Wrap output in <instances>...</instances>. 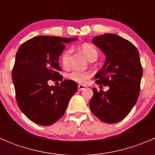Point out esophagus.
<instances>
[{"label": "esophagus", "mask_w": 155, "mask_h": 155, "mask_svg": "<svg viewBox=\"0 0 155 155\" xmlns=\"http://www.w3.org/2000/svg\"><path fill=\"white\" fill-rule=\"evenodd\" d=\"M85 85H78V91H82V90H83V89H85Z\"/></svg>", "instance_id": "1"}]
</instances>
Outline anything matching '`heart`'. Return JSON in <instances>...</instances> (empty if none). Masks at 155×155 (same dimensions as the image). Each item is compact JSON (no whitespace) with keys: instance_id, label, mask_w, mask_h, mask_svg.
<instances>
[{"instance_id":"1","label":"heart","mask_w":155,"mask_h":155,"mask_svg":"<svg viewBox=\"0 0 155 155\" xmlns=\"http://www.w3.org/2000/svg\"><path fill=\"white\" fill-rule=\"evenodd\" d=\"M81 51L83 52L85 57L88 61H91L93 59L97 58V51L96 48L91 45L88 43H85L81 46ZM72 50L70 48L66 49L61 54V62L62 64L64 67H68L70 64V54H71ZM67 77L69 79L74 82H79V83H85V82L91 77V73L88 72L79 71V70H73L70 72L67 75Z\"/></svg>"}]
</instances>
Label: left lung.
<instances>
[{
  "mask_svg": "<svg viewBox=\"0 0 155 155\" xmlns=\"http://www.w3.org/2000/svg\"><path fill=\"white\" fill-rule=\"evenodd\" d=\"M94 45L106 55L105 63L94 78L99 85L109 86L97 91L89 102L92 113L104 123L115 124L130 113L139 98L143 68L140 54L133 43L113 34L94 37Z\"/></svg>",
  "mask_w": 155,
  "mask_h": 155,
  "instance_id": "left-lung-1",
  "label": "left lung"
}]
</instances>
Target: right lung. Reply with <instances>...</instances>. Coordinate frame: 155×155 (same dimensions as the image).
Here are the masks:
<instances>
[{
  "instance_id": "right-lung-1",
  "label": "right lung",
  "mask_w": 155,
  "mask_h": 155,
  "mask_svg": "<svg viewBox=\"0 0 155 155\" xmlns=\"http://www.w3.org/2000/svg\"><path fill=\"white\" fill-rule=\"evenodd\" d=\"M77 38L37 36L20 46L15 54L12 79L18 107L35 124L48 126L64 114L69 101L78 89L72 80L60 86H50L48 80L60 77L59 56L69 43Z\"/></svg>"
}]
</instances>
